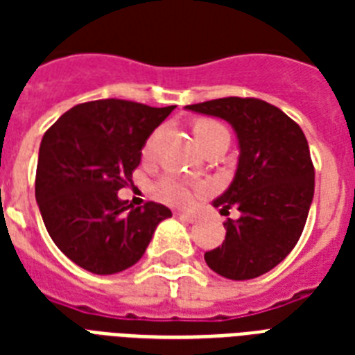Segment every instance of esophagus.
Listing matches in <instances>:
<instances>
[{"instance_id":"34e87169","label":"esophagus","mask_w":355,"mask_h":355,"mask_svg":"<svg viewBox=\"0 0 355 355\" xmlns=\"http://www.w3.org/2000/svg\"><path fill=\"white\" fill-rule=\"evenodd\" d=\"M177 217H178V219H180V221H184V223H193L195 221V216H191V214H184V211L177 214Z\"/></svg>"}]
</instances>
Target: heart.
I'll list each match as a JSON object with an SVG mask.
<instances>
[{
	"label": "heart",
	"mask_w": 355,
	"mask_h": 355,
	"mask_svg": "<svg viewBox=\"0 0 355 355\" xmlns=\"http://www.w3.org/2000/svg\"><path fill=\"white\" fill-rule=\"evenodd\" d=\"M191 130H193V136L197 139L199 147H206V145L214 141V139L221 138V136H228L227 128L223 127L221 123L214 121V119H195L193 125H191ZM156 132L147 139V144L144 147V153L147 155L153 145H155ZM156 195L164 199L169 205L180 206V208H188L195 202V199L199 197L200 193H205V186L202 184H189L186 180L178 177H173V175H167V177L160 178L155 186Z\"/></svg>",
	"instance_id": "heart-1"
}]
</instances>
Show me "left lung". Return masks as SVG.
I'll use <instances>...</instances> for the list:
<instances>
[{"mask_svg":"<svg viewBox=\"0 0 355 355\" xmlns=\"http://www.w3.org/2000/svg\"><path fill=\"white\" fill-rule=\"evenodd\" d=\"M188 110L227 119L239 139V164L230 188L214 200L230 208L225 241L205 254L211 270L230 280H250L280 263L302 236L315 189L308 139L298 123L256 97H223Z\"/></svg>","mask_w":355,"mask_h":355,"instance_id":"left-lung-1","label":"left lung"}]
</instances>
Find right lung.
I'll return each instance as SVG.
<instances>
[{
    "instance_id": "add662e5",
    "label": "right lung",
    "mask_w": 355,
    "mask_h": 355,
    "mask_svg": "<svg viewBox=\"0 0 355 355\" xmlns=\"http://www.w3.org/2000/svg\"><path fill=\"white\" fill-rule=\"evenodd\" d=\"M175 107L125 99L80 103L47 128L35 193L47 232L73 263L96 275L132 267L171 210L132 208L118 191L132 182L141 147Z\"/></svg>"
}]
</instances>
